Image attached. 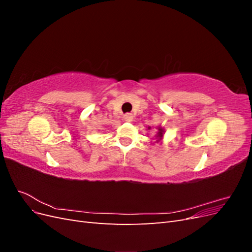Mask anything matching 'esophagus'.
<instances>
[{
    "label": "esophagus",
    "mask_w": 252,
    "mask_h": 252,
    "mask_svg": "<svg viewBox=\"0 0 252 252\" xmlns=\"http://www.w3.org/2000/svg\"><path fill=\"white\" fill-rule=\"evenodd\" d=\"M123 119H124L126 122H130V121H132V114H130V113H126V114H124Z\"/></svg>",
    "instance_id": "esophagus-1"
}]
</instances>
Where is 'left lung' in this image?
Instances as JSON below:
<instances>
[{
	"label": "left lung",
	"mask_w": 252,
	"mask_h": 252,
	"mask_svg": "<svg viewBox=\"0 0 252 252\" xmlns=\"http://www.w3.org/2000/svg\"><path fill=\"white\" fill-rule=\"evenodd\" d=\"M149 129H150V127H149ZM158 138H162V136H163V130H162V129H159V128H158Z\"/></svg>",
	"instance_id": "8db88e82"
}]
</instances>
